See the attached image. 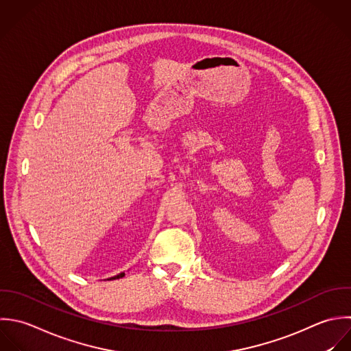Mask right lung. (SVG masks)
<instances>
[{"label":"right lung","instance_id":"1","mask_svg":"<svg viewBox=\"0 0 351 351\" xmlns=\"http://www.w3.org/2000/svg\"><path fill=\"white\" fill-rule=\"evenodd\" d=\"M121 276H124V274H120V275H117V276H114V278H110V279H119V278H121ZM110 279H108V280H110Z\"/></svg>","mask_w":351,"mask_h":351}]
</instances>
